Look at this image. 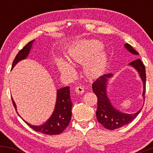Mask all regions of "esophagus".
<instances>
[{"label":"esophagus","instance_id":"esophagus-1","mask_svg":"<svg viewBox=\"0 0 153 153\" xmlns=\"http://www.w3.org/2000/svg\"><path fill=\"white\" fill-rule=\"evenodd\" d=\"M75 91H76L77 94H82L84 92V88L81 86H78L75 88Z\"/></svg>","mask_w":153,"mask_h":153}]
</instances>
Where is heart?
Here are the masks:
<instances>
[{
    "instance_id": "heart-1",
    "label": "heart",
    "mask_w": 153,
    "mask_h": 153,
    "mask_svg": "<svg viewBox=\"0 0 153 153\" xmlns=\"http://www.w3.org/2000/svg\"><path fill=\"white\" fill-rule=\"evenodd\" d=\"M101 48V43L99 42L96 41V40L84 42L82 43L81 49L73 52L72 56H73V58L77 62H84V61L90 58L93 54L97 52ZM105 60H106L105 54L103 53L99 54L93 60V62H91L87 66V75L90 77H94L97 75L104 65ZM59 67L61 73L63 75L72 76L74 74V71H73V68L68 63L61 61L59 63Z\"/></svg>"
}]
</instances>
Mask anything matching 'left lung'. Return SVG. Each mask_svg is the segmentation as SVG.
I'll return each instance as SVG.
<instances>
[{"label": "left lung", "instance_id": "8db88e82", "mask_svg": "<svg viewBox=\"0 0 153 153\" xmlns=\"http://www.w3.org/2000/svg\"><path fill=\"white\" fill-rule=\"evenodd\" d=\"M126 49L134 54L139 53L129 44L124 45ZM129 65L133 66L138 71L141 79L143 82V96L145 99V90H146V73H145V68L143 62L140 59H137L129 63ZM111 73L101 75L99 78L95 80L92 85L93 91L97 96L98 106L96 110V117L97 120L101 125L106 129L114 130L124 126L127 125L131 122L133 119L137 117L141 109L139 111L132 114L122 113L111 105L109 99L106 95V82L108 78L112 76Z\"/></svg>", "mask_w": 153, "mask_h": 153}]
</instances>
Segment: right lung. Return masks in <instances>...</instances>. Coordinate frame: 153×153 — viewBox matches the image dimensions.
<instances>
[{
  "label": "right lung",
  "mask_w": 153,
  "mask_h": 153,
  "mask_svg": "<svg viewBox=\"0 0 153 153\" xmlns=\"http://www.w3.org/2000/svg\"><path fill=\"white\" fill-rule=\"evenodd\" d=\"M33 42L34 40L29 42L19 51L13 60L11 68H13L19 61L25 59L27 57L32 46ZM57 101H56L54 112L46 123L40 126H33L24 121L26 124H28L34 131L45 134L55 135L62 133L69 125L71 119V110L73 106V103L71 102V96H70V87L66 86L59 89L57 91ZM11 99L13 106L16 111V103L12 98Z\"/></svg>",
  "instance_id": "1"
}]
</instances>
